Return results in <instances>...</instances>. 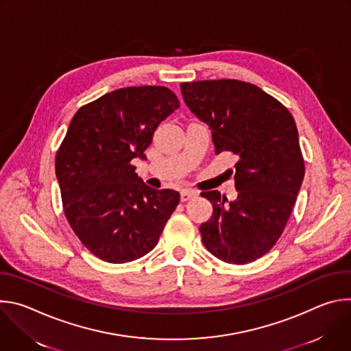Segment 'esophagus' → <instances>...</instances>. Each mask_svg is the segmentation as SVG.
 <instances>
[{
    "label": "esophagus",
    "mask_w": 351,
    "mask_h": 351,
    "mask_svg": "<svg viewBox=\"0 0 351 351\" xmlns=\"http://www.w3.org/2000/svg\"><path fill=\"white\" fill-rule=\"evenodd\" d=\"M195 195H197V193L193 191V190H189V189H183L180 191V199H182V202H189L190 198H193Z\"/></svg>",
    "instance_id": "esophagus-1"
}]
</instances>
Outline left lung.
Here are the masks:
<instances>
[{"label":"left lung","instance_id":"left-lung-1","mask_svg":"<svg viewBox=\"0 0 351 351\" xmlns=\"http://www.w3.org/2000/svg\"><path fill=\"white\" fill-rule=\"evenodd\" d=\"M189 110L207 123L215 153L236 156L237 197L202 193L213 218L199 226L217 258L247 264L267 254L280 237L304 179V160L291 114L260 87L233 79L180 84Z\"/></svg>","mask_w":351,"mask_h":351}]
</instances>
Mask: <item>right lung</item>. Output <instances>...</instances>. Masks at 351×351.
Listing matches in <instances>:
<instances>
[{"label": "right lung", "mask_w": 351, "mask_h": 351, "mask_svg": "<svg viewBox=\"0 0 351 351\" xmlns=\"http://www.w3.org/2000/svg\"><path fill=\"white\" fill-rule=\"evenodd\" d=\"M178 108L168 87L140 86L107 93L72 118L56 175L71 228L99 260L123 264L152 252L178 207V191L148 187L132 165Z\"/></svg>", "instance_id": "add662e5"}]
</instances>
